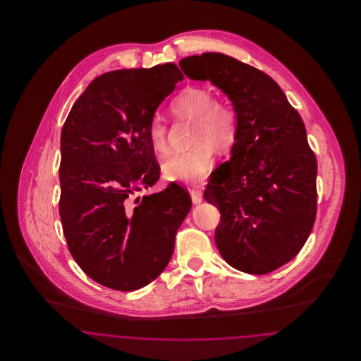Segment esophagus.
Returning <instances> with one entry per match:
<instances>
[{"instance_id": "1", "label": "esophagus", "mask_w": 361, "mask_h": 361, "mask_svg": "<svg viewBox=\"0 0 361 361\" xmlns=\"http://www.w3.org/2000/svg\"><path fill=\"white\" fill-rule=\"evenodd\" d=\"M190 197H192V202L197 204L203 200V192L199 189H190Z\"/></svg>"}]
</instances>
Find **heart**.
<instances>
[{
    "label": "heart",
    "mask_w": 361,
    "mask_h": 361,
    "mask_svg": "<svg viewBox=\"0 0 361 361\" xmlns=\"http://www.w3.org/2000/svg\"><path fill=\"white\" fill-rule=\"evenodd\" d=\"M176 119H193L192 149L174 153L162 165L164 176L171 181L195 184L206 178L214 162V147L230 150L240 133V112L230 100L215 99L203 86L184 87L172 102ZM147 137L157 153L169 150L168 124L155 115L147 124Z\"/></svg>",
    "instance_id": "1"
}]
</instances>
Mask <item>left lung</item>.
Listing matches in <instances>:
<instances>
[{"label":"left lung","instance_id":"8db88e82","mask_svg":"<svg viewBox=\"0 0 361 361\" xmlns=\"http://www.w3.org/2000/svg\"><path fill=\"white\" fill-rule=\"evenodd\" d=\"M180 68L222 89L240 112L231 159L204 190L221 211L218 250L240 272L276 271L300 252L317 216L318 166L305 123L268 74L233 56L204 52Z\"/></svg>","mask_w":361,"mask_h":361}]
</instances>
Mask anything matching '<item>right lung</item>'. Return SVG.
<instances>
[{"label":"right lung","instance_id":"1","mask_svg":"<svg viewBox=\"0 0 361 361\" xmlns=\"http://www.w3.org/2000/svg\"><path fill=\"white\" fill-rule=\"evenodd\" d=\"M184 78L174 63L123 69L93 80L61 134L59 216L70 255L92 280L116 291L150 284L171 261L190 196L171 183L147 137L155 109Z\"/></svg>","mask_w":361,"mask_h":361}]
</instances>
